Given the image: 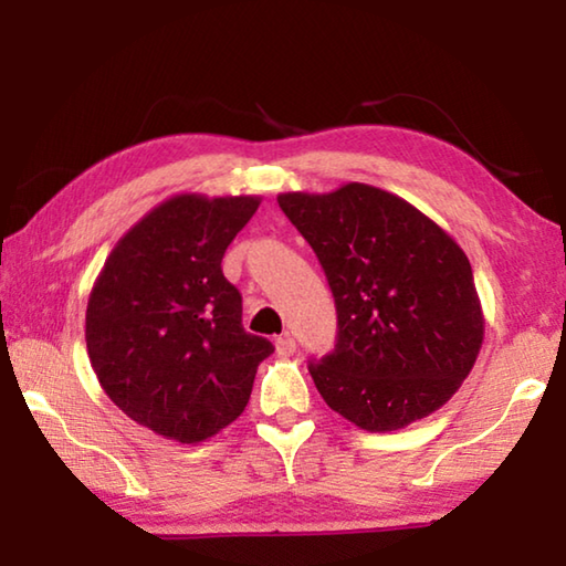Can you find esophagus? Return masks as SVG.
I'll list each match as a JSON object with an SVG mask.
<instances>
[{"label": "esophagus", "mask_w": 566, "mask_h": 566, "mask_svg": "<svg viewBox=\"0 0 566 566\" xmlns=\"http://www.w3.org/2000/svg\"><path fill=\"white\" fill-rule=\"evenodd\" d=\"M274 349H276V354H280V357H292L294 349H296V342H294L292 334H280V337L274 339Z\"/></svg>", "instance_id": "esophagus-1"}]
</instances>
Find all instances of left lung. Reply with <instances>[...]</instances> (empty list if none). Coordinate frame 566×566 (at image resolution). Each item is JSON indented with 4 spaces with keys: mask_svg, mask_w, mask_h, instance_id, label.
Listing matches in <instances>:
<instances>
[{
    "mask_svg": "<svg viewBox=\"0 0 566 566\" xmlns=\"http://www.w3.org/2000/svg\"><path fill=\"white\" fill-rule=\"evenodd\" d=\"M276 202L337 306L334 352L310 361L322 399L367 432H395L452 399L484 339L462 247L401 197L359 181Z\"/></svg>",
    "mask_w": 566,
    "mask_h": 566,
    "instance_id": "8db88e82",
    "label": "left lung"
}]
</instances>
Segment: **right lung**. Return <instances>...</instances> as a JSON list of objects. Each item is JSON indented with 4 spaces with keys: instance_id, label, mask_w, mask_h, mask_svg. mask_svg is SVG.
I'll use <instances>...</instances> for the list:
<instances>
[{
    "instance_id": "add662e5",
    "label": "right lung",
    "mask_w": 566,
    "mask_h": 566,
    "mask_svg": "<svg viewBox=\"0 0 566 566\" xmlns=\"http://www.w3.org/2000/svg\"><path fill=\"white\" fill-rule=\"evenodd\" d=\"M256 207L260 197H171L119 239L92 286L94 375L155 434L197 444L232 424L274 352L242 327V294L222 274Z\"/></svg>"
}]
</instances>
